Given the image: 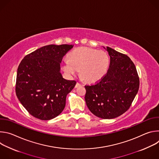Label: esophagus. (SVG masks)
Masks as SVG:
<instances>
[{"label":"esophagus","mask_w":159,"mask_h":159,"mask_svg":"<svg viewBox=\"0 0 159 159\" xmlns=\"http://www.w3.org/2000/svg\"><path fill=\"white\" fill-rule=\"evenodd\" d=\"M81 85H80V84H79V82H77V84H76V85H75V88H77V87H80Z\"/></svg>","instance_id":"34e87169"}]
</instances>
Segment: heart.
Instances as JSON below:
<instances>
[{
	"instance_id": "obj_1",
	"label": "heart",
	"mask_w": 159,
	"mask_h": 159,
	"mask_svg": "<svg viewBox=\"0 0 159 159\" xmlns=\"http://www.w3.org/2000/svg\"><path fill=\"white\" fill-rule=\"evenodd\" d=\"M109 63L110 58L106 52L79 47L69 54V59L63 60L61 68L69 75H74L80 70V77L84 81L94 82L106 75Z\"/></svg>"
}]
</instances>
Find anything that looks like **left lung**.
Masks as SVG:
<instances>
[{
	"instance_id": "1",
	"label": "left lung",
	"mask_w": 159,
	"mask_h": 159,
	"mask_svg": "<svg viewBox=\"0 0 159 159\" xmlns=\"http://www.w3.org/2000/svg\"><path fill=\"white\" fill-rule=\"evenodd\" d=\"M105 49L110 57L109 69L100 80L85 85V101L95 116L112 119L129 108L139 91L140 80L134 64L126 55L108 47Z\"/></svg>"
}]
</instances>
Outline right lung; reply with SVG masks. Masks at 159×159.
<instances>
[{
	"label": "right lung",
	"instance_id": "1",
	"mask_svg": "<svg viewBox=\"0 0 159 159\" xmlns=\"http://www.w3.org/2000/svg\"><path fill=\"white\" fill-rule=\"evenodd\" d=\"M72 44H50L27 55L17 72L16 93L25 108L33 116L50 120L63 111L66 95L76 84L60 73L64 55Z\"/></svg>",
	"mask_w": 159,
	"mask_h": 159
}]
</instances>
